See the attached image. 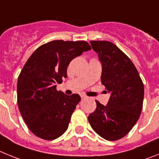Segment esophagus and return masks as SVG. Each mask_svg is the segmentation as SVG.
<instances>
[{
	"mask_svg": "<svg viewBox=\"0 0 159 159\" xmlns=\"http://www.w3.org/2000/svg\"><path fill=\"white\" fill-rule=\"evenodd\" d=\"M80 96H81V99H86V98H87V95H84V94H82V95H81Z\"/></svg>",
	"mask_w": 159,
	"mask_h": 159,
	"instance_id": "obj_1",
	"label": "esophagus"
}]
</instances>
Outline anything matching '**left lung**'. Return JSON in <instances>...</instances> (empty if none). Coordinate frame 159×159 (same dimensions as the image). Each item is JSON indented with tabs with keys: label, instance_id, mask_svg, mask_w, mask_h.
<instances>
[{
	"label": "left lung",
	"instance_id": "8db88e82",
	"mask_svg": "<svg viewBox=\"0 0 159 159\" xmlns=\"http://www.w3.org/2000/svg\"><path fill=\"white\" fill-rule=\"evenodd\" d=\"M102 64L101 82L111 94L106 106L96 102V109L88 116L91 127L108 141L120 139L134 127L143 109L144 86L127 55L113 43L90 41Z\"/></svg>",
	"mask_w": 159,
	"mask_h": 159
}]
</instances>
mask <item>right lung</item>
I'll use <instances>...</instances> for the list:
<instances>
[{"instance_id": "1", "label": "right lung", "mask_w": 159, "mask_h": 159, "mask_svg": "<svg viewBox=\"0 0 159 159\" xmlns=\"http://www.w3.org/2000/svg\"><path fill=\"white\" fill-rule=\"evenodd\" d=\"M90 49L86 41L53 40L38 48L25 63L17 80L18 107L37 137L53 140L67 130L81 99L57 91L56 84L67 78L71 60Z\"/></svg>"}]
</instances>
